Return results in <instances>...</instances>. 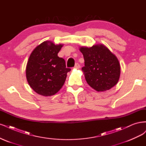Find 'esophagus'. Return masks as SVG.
Here are the masks:
<instances>
[{
	"mask_svg": "<svg viewBox=\"0 0 146 146\" xmlns=\"http://www.w3.org/2000/svg\"><path fill=\"white\" fill-rule=\"evenodd\" d=\"M80 67H80V65H79L78 63L75 64V66H74V68H75L79 69V68H80Z\"/></svg>",
	"mask_w": 146,
	"mask_h": 146,
	"instance_id": "obj_1",
	"label": "esophagus"
}]
</instances>
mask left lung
Wrapping results in <instances>:
<instances>
[{
	"label": "left lung",
	"mask_w": 146,
	"mask_h": 146,
	"mask_svg": "<svg viewBox=\"0 0 146 146\" xmlns=\"http://www.w3.org/2000/svg\"><path fill=\"white\" fill-rule=\"evenodd\" d=\"M85 66L82 71L87 84L98 92H106L118 82L121 67L116 56L104 45L80 46Z\"/></svg>",
	"instance_id": "obj_1"
}]
</instances>
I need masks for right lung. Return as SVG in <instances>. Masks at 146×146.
Returning a JSON list of instances; mask_svg holds the SVG:
<instances>
[{
	"mask_svg": "<svg viewBox=\"0 0 146 146\" xmlns=\"http://www.w3.org/2000/svg\"><path fill=\"white\" fill-rule=\"evenodd\" d=\"M62 44L46 40L33 50L26 66V78L30 87L43 96L57 93L64 86L67 73L65 61L58 56Z\"/></svg>",
	"mask_w": 146,
	"mask_h": 146,
	"instance_id": "add662e5",
	"label": "right lung"
}]
</instances>
